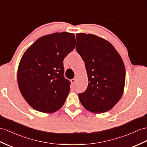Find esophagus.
I'll return each mask as SVG.
<instances>
[{"instance_id":"1","label":"esophagus","mask_w":147,"mask_h":147,"mask_svg":"<svg viewBox=\"0 0 147 147\" xmlns=\"http://www.w3.org/2000/svg\"><path fill=\"white\" fill-rule=\"evenodd\" d=\"M76 81H77V78H74L73 79H71V84H76Z\"/></svg>"}]
</instances>
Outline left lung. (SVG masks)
I'll return each instance as SVG.
<instances>
[{"instance_id": "obj_1", "label": "left lung", "mask_w": 147, "mask_h": 147, "mask_svg": "<svg viewBox=\"0 0 147 147\" xmlns=\"http://www.w3.org/2000/svg\"><path fill=\"white\" fill-rule=\"evenodd\" d=\"M76 50L85 62L88 87L78 98L89 112L102 113L112 109L124 91L125 68L111 43L94 34H76Z\"/></svg>"}]
</instances>
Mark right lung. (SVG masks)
I'll return each mask as SVG.
<instances>
[{
	"label": "right lung",
	"instance_id": "obj_1",
	"mask_svg": "<svg viewBox=\"0 0 147 147\" xmlns=\"http://www.w3.org/2000/svg\"><path fill=\"white\" fill-rule=\"evenodd\" d=\"M74 34L55 32L38 38L24 52L17 70L21 94L31 107L52 113L63 105L70 92L63 59L76 47Z\"/></svg>",
	"mask_w": 147,
	"mask_h": 147
}]
</instances>
